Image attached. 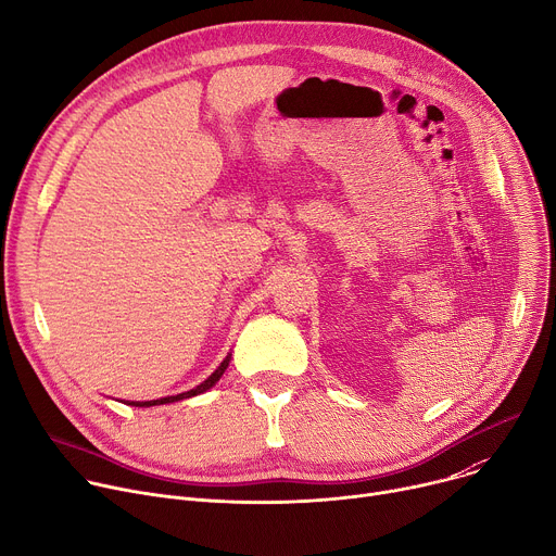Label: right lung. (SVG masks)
<instances>
[{
	"instance_id": "right-lung-1",
	"label": "right lung",
	"mask_w": 556,
	"mask_h": 556,
	"mask_svg": "<svg viewBox=\"0 0 556 556\" xmlns=\"http://www.w3.org/2000/svg\"><path fill=\"white\" fill-rule=\"evenodd\" d=\"M228 362H230V355L219 364V368L204 381V383H199L197 388H192V390H188V392H181V394H175V396H162V399H153V401H130L128 406H135V408H150V406H164V403H173V401H181V399H190V396H197V394H201V392H206V390H211L219 379H222V375L226 372V368H228Z\"/></svg>"
}]
</instances>
